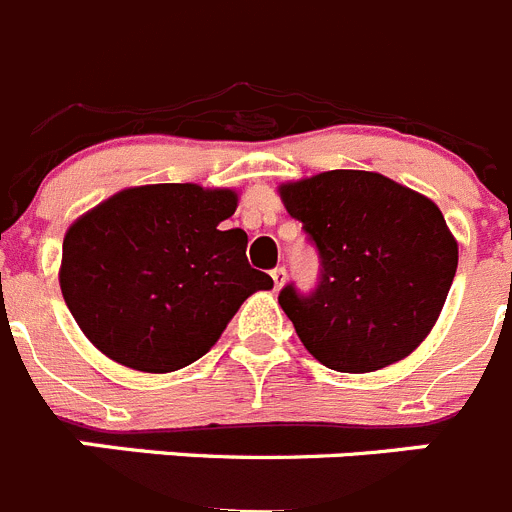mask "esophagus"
Returning <instances> with one entry per match:
<instances>
[{
	"label": "esophagus",
	"instance_id": "esophagus-1",
	"mask_svg": "<svg viewBox=\"0 0 512 512\" xmlns=\"http://www.w3.org/2000/svg\"><path fill=\"white\" fill-rule=\"evenodd\" d=\"M271 279H274V287L281 289L284 287V281H287V269H284V266H276V269L271 271Z\"/></svg>",
	"mask_w": 512,
	"mask_h": 512
}]
</instances>
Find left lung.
<instances>
[{"label": "left lung", "mask_w": 512, "mask_h": 512, "mask_svg": "<svg viewBox=\"0 0 512 512\" xmlns=\"http://www.w3.org/2000/svg\"><path fill=\"white\" fill-rule=\"evenodd\" d=\"M279 192L320 256L312 292H279L304 348L340 373L386 368L419 348L457 274L442 210L360 170L322 172Z\"/></svg>", "instance_id": "1"}]
</instances>
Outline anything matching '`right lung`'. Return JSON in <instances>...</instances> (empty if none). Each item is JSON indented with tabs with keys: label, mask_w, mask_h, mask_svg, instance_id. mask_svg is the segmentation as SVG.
<instances>
[{
	"label": "right lung",
	"mask_w": 512,
	"mask_h": 512,
	"mask_svg": "<svg viewBox=\"0 0 512 512\" xmlns=\"http://www.w3.org/2000/svg\"><path fill=\"white\" fill-rule=\"evenodd\" d=\"M236 205L233 190L167 182L116 192L70 225L60 289L103 355L144 373L185 368L274 287L248 264L246 233L220 231Z\"/></svg>",
	"instance_id": "add662e5"
}]
</instances>
